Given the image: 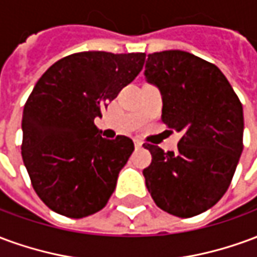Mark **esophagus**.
<instances>
[{
    "instance_id": "obj_1",
    "label": "esophagus",
    "mask_w": 257,
    "mask_h": 257,
    "mask_svg": "<svg viewBox=\"0 0 257 257\" xmlns=\"http://www.w3.org/2000/svg\"><path fill=\"white\" fill-rule=\"evenodd\" d=\"M134 142H135V146H136V149H142V147H143V142H142L140 139H135Z\"/></svg>"
}]
</instances>
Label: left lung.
<instances>
[{"mask_svg":"<svg viewBox=\"0 0 257 257\" xmlns=\"http://www.w3.org/2000/svg\"><path fill=\"white\" fill-rule=\"evenodd\" d=\"M149 84L162 97V121L182 132L178 151L143 145L153 161L143 171L157 206L178 217L212 208L231 183L242 153V104L215 64L184 51L150 53Z\"/></svg>","mask_w":257,"mask_h":257,"instance_id":"obj_1","label":"left lung"}]
</instances>
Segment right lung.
Instances as JSON below:
<instances>
[{
	"instance_id": "add662e5",
	"label": "right lung",
	"mask_w": 257,
	"mask_h": 257,
	"mask_svg": "<svg viewBox=\"0 0 257 257\" xmlns=\"http://www.w3.org/2000/svg\"><path fill=\"white\" fill-rule=\"evenodd\" d=\"M145 53L79 52L48 68L26 101L22 157L37 195L59 215L81 219L106 206L135 150L104 139L95 118L142 71Z\"/></svg>"
}]
</instances>
